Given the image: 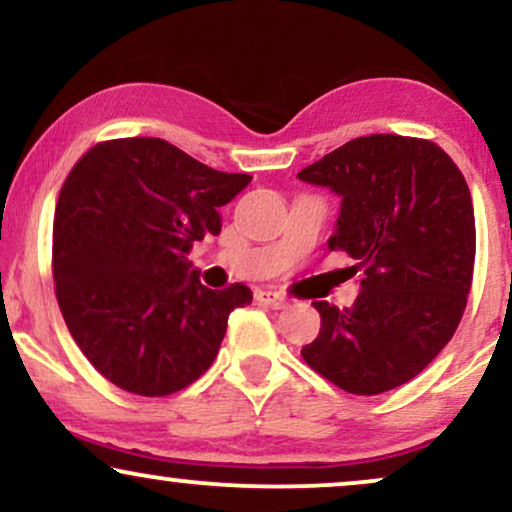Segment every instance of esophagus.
Instances as JSON below:
<instances>
[{
  "label": "esophagus",
  "instance_id": "1",
  "mask_svg": "<svg viewBox=\"0 0 512 512\" xmlns=\"http://www.w3.org/2000/svg\"><path fill=\"white\" fill-rule=\"evenodd\" d=\"M255 297H257V302L267 304V307H271V309H283V307H288L286 297L278 295V293H271V290H260V293H255Z\"/></svg>",
  "mask_w": 512,
  "mask_h": 512
}]
</instances>
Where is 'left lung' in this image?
<instances>
[{
	"mask_svg": "<svg viewBox=\"0 0 512 512\" xmlns=\"http://www.w3.org/2000/svg\"><path fill=\"white\" fill-rule=\"evenodd\" d=\"M342 196L328 248L361 274L354 307L312 302L319 338L302 359L361 397L409 383L454 338L475 269V212L463 172L435 141L371 134L297 174Z\"/></svg>",
	"mask_w": 512,
	"mask_h": 512,
	"instance_id": "8db88e82",
	"label": "left lung"
}]
</instances>
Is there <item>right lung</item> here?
I'll list each match as a JSON object with an SVG mask.
<instances>
[{
    "label": "right lung",
    "mask_w": 512,
    "mask_h": 512,
    "mask_svg": "<svg viewBox=\"0 0 512 512\" xmlns=\"http://www.w3.org/2000/svg\"><path fill=\"white\" fill-rule=\"evenodd\" d=\"M250 174L217 172L167 144L101 141L63 181L54 215L56 300L77 347L103 378L139 397H167L215 361L252 290H210L186 260L222 231L219 208Z\"/></svg>",
    "instance_id": "1"
}]
</instances>
